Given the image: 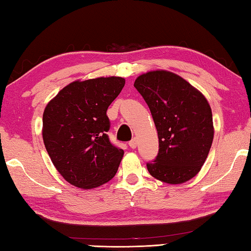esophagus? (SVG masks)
Wrapping results in <instances>:
<instances>
[{"label":"esophagus","instance_id":"1","mask_svg":"<svg viewBox=\"0 0 251 251\" xmlns=\"http://www.w3.org/2000/svg\"><path fill=\"white\" fill-rule=\"evenodd\" d=\"M137 139H136V138H134V139H131V141L128 143V145H129V147L130 148H133V150H134V148H136V147H137Z\"/></svg>","mask_w":251,"mask_h":251}]
</instances>
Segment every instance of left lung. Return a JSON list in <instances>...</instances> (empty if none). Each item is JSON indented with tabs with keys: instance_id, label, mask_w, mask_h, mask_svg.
I'll return each instance as SVG.
<instances>
[{
	"instance_id": "left-lung-1",
	"label": "left lung",
	"mask_w": 251,
	"mask_h": 251,
	"mask_svg": "<svg viewBox=\"0 0 251 251\" xmlns=\"http://www.w3.org/2000/svg\"><path fill=\"white\" fill-rule=\"evenodd\" d=\"M134 86L151 109L159 151L147 164L152 177L177 185L192 179L205 163L214 139L210 105L197 88L172 72L157 70Z\"/></svg>"
}]
</instances>
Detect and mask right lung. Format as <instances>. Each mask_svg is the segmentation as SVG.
<instances>
[{
	"instance_id": "right-lung-1",
	"label": "right lung",
	"mask_w": 251,
	"mask_h": 251,
	"mask_svg": "<svg viewBox=\"0 0 251 251\" xmlns=\"http://www.w3.org/2000/svg\"><path fill=\"white\" fill-rule=\"evenodd\" d=\"M124 85L125 79L118 76L75 80L46 105L44 145L55 168L71 185L96 188L117 173L124 151L109 142L106 112Z\"/></svg>"
}]
</instances>
